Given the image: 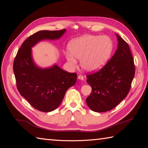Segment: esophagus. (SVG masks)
<instances>
[{"mask_svg": "<svg viewBox=\"0 0 148 148\" xmlns=\"http://www.w3.org/2000/svg\"><path fill=\"white\" fill-rule=\"evenodd\" d=\"M78 78L79 79L84 80V77H83V75H78Z\"/></svg>", "mask_w": 148, "mask_h": 148, "instance_id": "1", "label": "esophagus"}]
</instances>
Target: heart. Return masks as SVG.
Here are the masks:
<instances>
[{"mask_svg":"<svg viewBox=\"0 0 148 148\" xmlns=\"http://www.w3.org/2000/svg\"><path fill=\"white\" fill-rule=\"evenodd\" d=\"M69 51L65 57L72 66L75 67L80 60L82 68L88 71L99 70L104 66L111 56L113 44L107 36L96 35H84L73 39L69 44Z\"/></svg>","mask_w":148,"mask_h":148,"instance_id":"heart-1","label":"heart"}]
</instances>
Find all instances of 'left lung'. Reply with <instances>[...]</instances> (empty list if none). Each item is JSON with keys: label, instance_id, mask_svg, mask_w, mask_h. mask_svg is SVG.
Returning a JSON list of instances; mask_svg holds the SVG:
<instances>
[{"label": "left lung", "instance_id": "left-lung-1", "mask_svg": "<svg viewBox=\"0 0 148 148\" xmlns=\"http://www.w3.org/2000/svg\"><path fill=\"white\" fill-rule=\"evenodd\" d=\"M118 47L101 69L87 75L92 91L86 103L92 110L104 112L113 109L127 97L135 73L134 60L128 44L118 34Z\"/></svg>", "mask_w": 148, "mask_h": 148}]
</instances>
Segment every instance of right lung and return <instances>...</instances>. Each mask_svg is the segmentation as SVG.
I'll return each mask as SVG.
<instances>
[{"label":"right lung","mask_w":148,"mask_h":148,"mask_svg":"<svg viewBox=\"0 0 148 148\" xmlns=\"http://www.w3.org/2000/svg\"><path fill=\"white\" fill-rule=\"evenodd\" d=\"M65 31L43 30L31 35L22 44L13 62L18 90L39 111L49 112L57 109L67 89L77 82V74L69 73L56 65L50 69L38 68L33 62L31 47L43 39H59Z\"/></svg>","instance_id":"obj_1"}]
</instances>
